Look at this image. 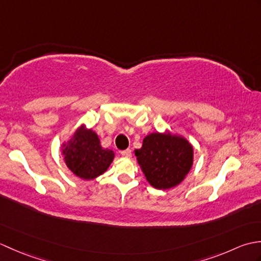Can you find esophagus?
<instances>
[{"label":"esophagus","mask_w":261,"mask_h":261,"mask_svg":"<svg viewBox=\"0 0 261 261\" xmlns=\"http://www.w3.org/2000/svg\"><path fill=\"white\" fill-rule=\"evenodd\" d=\"M121 154L123 157H131V149H125V150H122Z\"/></svg>","instance_id":"34e87169"}]
</instances>
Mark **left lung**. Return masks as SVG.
<instances>
[{
  "mask_svg": "<svg viewBox=\"0 0 261 261\" xmlns=\"http://www.w3.org/2000/svg\"><path fill=\"white\" fill-rule=\"evenodd\" d=\"M147 180L158 190H168L185 178L193 164V147L181 137L147 136L141 149L135 150Z\"/></svg>",
  "mask_w": 261,
  "mask_h": 261,
  "instance_id": "left-lung-1",
  "label": "left lung"
}]
</instances>
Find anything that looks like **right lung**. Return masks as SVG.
<instances>
[{
  "label": "right lung",
  "mask_w": 261,
  "mask_h": 261,
  "mask_svg": "<svg viewBox=\"0 0 261 261\" xmlns=\"http://www.w3.org/2000/svg\"><path fill=\"white\" fill-rule=\"evenodd\" d=\"M63 153L67 167L83 179H93L102 175L112 163L114 153L99 145L98 137L92 130L81 127L64 145Z\"/></svg>",
  "instance_id": "1"
}]
</instances>
